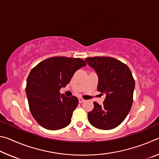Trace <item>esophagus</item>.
Returning <instances> with one entry per match:
<instances>
[{
  "mask_svg": "<svg viewBox=\"0 0 159 159\" xmlns=\"http://www.w3.org/2000/svg\"><path fill=\"white\" fill-rule=\"evenodd\" d=\"M79 103H83V102H85V99H83L80 98H79Z\"/></svg>",
  "mask_w": 159,
  "mask_h": 159,
  "instance_id": "34e87169",
  "label": "esophagus"
}]
</instances>
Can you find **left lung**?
Masks as SVG:
<instances>
[{"label":"left lung","instance_id":"obj_1","mask_svg":"<svg viewBox=\"0 0 159 159\" xmlns=\"http://www.w3.org/2000/svg\"><path fill=\"white\" fill-rule=\"evenodd\" d=\"M85 61L98 75V90L106 95L102 105L94 102L88 120L101 130L116 128L125 120L133 104L134 80L130 70L112 57H88Z\"/></svg>","mask_w":159,"mask_h":159}]
</instances>
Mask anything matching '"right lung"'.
<instances>
[{
  "label": "right lung",
  "instance_id": "right-lung-1",
  "mask_svg": "<svg viewBox=\"0 0 159 159\" xmlns=\"http://www.w3.org/2000/svg\"><path fill=\"white\" fill-rule=\"evenodd\" d=\"M85 65L80 58L55 57L43 60L31 70L26 80V97L32 116L43 128L60 130L71 123L79 99L66 97L60 90Z\"/></svg>",
  "mask_w": 159,
  "mask_h": 159
}]
</instances>
